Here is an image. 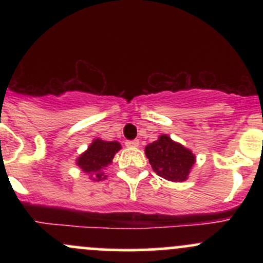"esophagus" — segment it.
Segmentation results:
<instances>
[{
	"mask_svg": "<svg viewBox=\"0 0 263 263\" xmlns=\"http://www.w3.org/2000/svg\"><path fill=\"white\" fill-rule=\"evenodd\" d=\"M126 147H131V148H134V147H138V144H140V142L137 140H128L125 142Z\"/></svg>",
	"mask_w": 263,
	"mask_h": 263,
	"instance_id": "34e87169",
	"label": "esophagus"
}]
</instances>
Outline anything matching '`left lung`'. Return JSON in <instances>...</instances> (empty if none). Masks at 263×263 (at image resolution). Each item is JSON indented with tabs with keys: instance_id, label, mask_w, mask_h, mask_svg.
<instances>
[{
	"instance_id": "obj_1",
	"label": "left lung",
	"mask_w": 263,
	"mask_h": 263,
	"mask_svg": "<svg viewBox=\"0 0 263 263\" xmlns=\"http://www.w3.org/2000/svg\"><path fill=\"white\" fill-rule=\"evenodd\" d=\"M144 152L153 171L171 182H184L195 162L192 151L172 141L167 135L148 144Z\"/></svg>"
}]
</instances>
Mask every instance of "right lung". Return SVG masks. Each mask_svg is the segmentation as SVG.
I'll return each mask as SVG.
<instances>
[{
  "mask_svg": "<svg viewBox=\"0 0 263 263\" xmlns=\"http://www.w3.org/2000/svg\"><path fill=\"white\" fill-rule=\"evenodd\" d=\"M121 148V144L116 141L95 140L90 144L86 152L78 158V165L86 173H91L93 180L105 179L102 170L112 162L115 153Z\"/></svg>",
  "mask_w": 263,
  "mask_h": 263,
  "instance_id": "obj_1",
  "label": "right lung"
}]
</instances>
